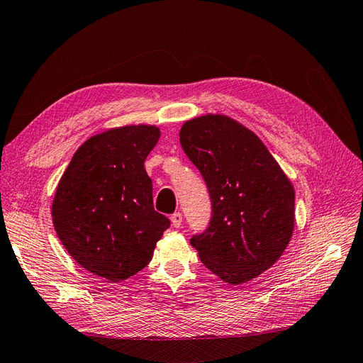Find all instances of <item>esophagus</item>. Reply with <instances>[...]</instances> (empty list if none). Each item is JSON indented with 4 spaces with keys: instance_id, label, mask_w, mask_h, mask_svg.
<instances>
[{
    "instance_id": "esophagus-1",
    "label": "esophagus",
    "mask_w": 363,
    "mask_h": 363,
    "mask_svg": "<svg viewBox=\"0 0 363 363\" xmlns=\"http://www.w3.org/2000/svg\"><path fill=\"white\" fill-rule=\"evenodd\" d=\"M182 223H183V215H182L180 212H175V213L171 216V224H172L175 228H179V227L182 225Z\"/></svg>"
}]
</instances>
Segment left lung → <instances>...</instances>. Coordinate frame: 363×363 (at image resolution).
Instances as JSON below:
<instances>
[{
	"label": "left lung",
	"instance_id": "left-lung-1",
	"mask_svg": "<svg viewBox=\"0 0 363 363\" xmlns=\"http://www.w3.org/2000/svg\"><path fill=\"white\" fill-rule=\"evenodd\" d=\"M180 142L212 200L211 224L191 239L192 247L203 265L232 286L256 279L280 259L292 238V182L263 142L227 115L186 121Z\"/></svg>",
	"mask_w": 363,
	"mask_h": 363
}]
</instances>
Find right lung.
<instances>
[{"instance_id":"obj_1","label":"right lung","mask_w":363,"mask_h":363,"mask_svg":"<svg viewBox=\"0 0 363 363\" xmlns=\"http://www.w3.org/2000/svg\"><path fill=\"white\" fill-rule=\"evenodd\" d=\"M157 125L106 130L75 151L51 204L54 230L71 257L112 283L144 269L169 219L155 211L144 168Z\"/></svg>"}]
</instances>
